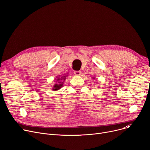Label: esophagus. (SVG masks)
Masks as SVG:
<instances>
[{
	"label": "esophagus",
	"instance_id": "1",
	"mask_svg": "<svg viewBox=\"0 0 150 150\" xmlns=\"http://www.w3.org/2000/svg\"><path fill=\"white\" fill-rule=\"evenodd\" d=\"M74 74L76 75H81V71H75Z\"/></svg>",
	"mask_w": 150,
	"mask_h": 150
}]
</instances>
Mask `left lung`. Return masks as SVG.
Masks as SVG:
<instances>
[{
  "instance_id": "obj_1",
  "label": "left lung",
  "mask_w": 150,
  "mask_h": 150,
  "mask_svg": "<svg viewBox=\"0 0 150 150\" xmlns=\"http://www.w3.org/2000/svg\"><path fill=\"white\" fill-rule=\"evenodd\" d=\"M94 78H96V77H95V76H93V79H94Z\"/></svg>"
}]
</instances>
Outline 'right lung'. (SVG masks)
Returning <instances> with one entry per match:
<instances>
[{"instance_id": "1", "label": "right lung", "mask_w": 150, "mask_h": 150, "mask_svg": "<svg viewBox=\"0 0 150 150\" xmlns=\"http://www.w3.org/2000/svg\"><path fill=\"white\" fill-rule=\"evenodd\" d=\"M68 75L64 74L63 75H59L57 77V79H54V84L53 85L52 89L53 91H58L63 86V83H64V81H65L66 78L67 77Z\"/></svg>"}]
</instances>
